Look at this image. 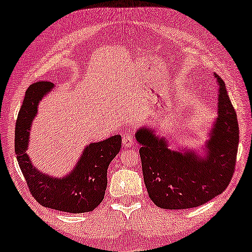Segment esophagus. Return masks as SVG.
<instances>
[{"instance_id":"34e87169","label":"esophagus","mask_w":252,"mask_h":252,"mask_svg":"<svg viewBox=\"0 0 252 252\" xmlns=\"http://www.w3.org/2000/svg\"><path fill=\"white\" fill-rule=\"evenodd\" d=\"M134 144V139L132 136L129 135H126V136H124L123 137V146L125 147V148H130Z\"/></svg>"}]
</instances>
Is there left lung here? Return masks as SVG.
I'll return each mask as SVG.
<instances>
[{"label":"left lung","mask_w":252,"mask_h":252,"mask_svg":"<svg viewBox=\"0 0 252 252\" xmlns=\"http://www.w3.org/2000/svg\"><path fill=\"white\" fill-rule=\"evenodd\" d=\"M219 86L218 116L203 149L205 157L191 148L170 149L164 136L141 126L135 133L140 148L143 180L151 201L158 208H197L221 194L232 180L239 147V123L227 94L225 82L215 74Z\"/></svg>","instance_id":"1"}]
</instances>
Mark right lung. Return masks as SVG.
I'll return each instance as SVG.
<instances>
[{"instance_id": "add662e5", "label": "right lung", "mask_w": 252, "mask_h": 252, "mask_svg": "<svg viewBox=\"0 0 252 252\" xmlns=\"http://www.w3.org/2000/svg\"><path fill=\"white\" fill-rule=\"evenodd\" d=\"M53 88V82L39 81L31 85L26 91L16 123L17 160L30 191L41 205L68 213L91 212L104 198L108 185L106 172L122 148V136L113 135L101 142L87 144L73 170L64 177H51L37 170L26 150L37 106Z\"/></svg>"}]
</instances>
